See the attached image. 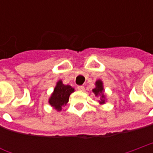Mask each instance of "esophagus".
Segmentation results:
<instances>
[{
	"label": "esophagus",
	"instance_id": "esophagus-1",
	"mask_svg": "<svg viewBox=\"0 0 153 153\" xmlns=\"http://www.w3.org/2000/svg\"><path fill=\"white\" fill-rule=\"evenodd\" d=\"M79 90V91H82V92H83L84 90H85V88L83 86H78V88H77Z\"/></svg>",
	"mask_w": 153,
	"mask_h": 153
}]
</instances>
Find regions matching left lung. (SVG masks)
Masks as SVG:
<instances>
[{"mask_svg": "<svg viewBox=\"0 0 153 153\" xmlns=\"http://www.w3.org/2000/svg\"><path fill=\"white\" fill-rule=\"evenodd\" d=\"M96 87L93 89V93L96 95L97 97L101 96L99 102L100 104H104L105 103V95H104V88H103V83L102 80H97L96 83H95Z\"/></svg>", "mask_w": 153, "mask_h": 153, "instance_id": "left-lung-1", "label": "left lung"}]
</instances>
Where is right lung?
<instances>
[{
    "label": "right lung",
    "instance_id": "obj_1",
    "mask_svg": "<svg viewBox=\"0 0 153 153\" xmlns=\"http://www.w3.org/2000/svg\"><path fill=\"white\" fill-rule=\"evenodd\" d=\"M74 89L70 85H65L61 80H59L54 88L52 94L49 98V103L52 107L60 111L62 109V106L66 105L69 102V97Z\"/></svg>",
    "mask_w": 153,
    "mask_h": 153
}]
</instances>
